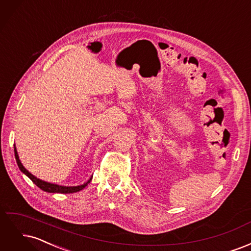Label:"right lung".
<instances>
[{"instance_id": "1", "label": "right lung", "mask_w": 251, "mask_h": 251, "mask_svg": "<svg viewBox=\"0 0 251 251\" xmlns=\"http://www.w3.org/2000/svg\"><path fill=\"white\" fill-rule=\"evenodd\" d=\"M14 156H16V160H17V163L19 165V169L21 170V172L24 173L26 176L31 180L33 183L39 186L42 191L44 192H47V193H59V194H72V193H76V192H79L81 191L82 188H85L89 183L90 181L92 180V177H91L86 183H83L81 185H77V186H63V185H57V184H53V183H49V182H46V181H43L39 178H36L35 176H33V175L31 173H29L24 166H23L20 158H19V155H18V151H17V148L16 146H14Z\"/></svg>"}]
</instances>
